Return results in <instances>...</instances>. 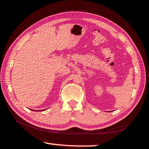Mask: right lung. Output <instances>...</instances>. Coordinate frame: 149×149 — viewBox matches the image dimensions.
I'll use <instances>...</instances> for the list:
<instances>
[{
	"label": "right lung",
	"instance_id": "1",
	"mask_svg": "<svg viewBox=\"0 0 149 149\" xmlns=\"http://www.w3.org/2000/svg\"><path fill=\"white\" fill-rule=\"evenodd\" d=\"M42 110V111H43V110ZM42 110H41V111H42ZM35 111H37V110H35ZM40 111H41V110H40Z\"/></svg>",
	"mask_w": 149,
	"mask_h": 149
}]
</instances>
